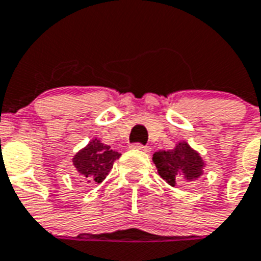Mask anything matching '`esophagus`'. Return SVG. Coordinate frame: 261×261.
<instances>
[{
  "mask_svg": "<svg viewBox=\"0 0 261 261\" xmlns=\"http://www.w3.org/2000/svg\"><path fill=\"white\" fill-rule=\"evenodd\" d=\"M132 148L133 149H139V151L143 152H151V148L147 147V145H141V144H133Z\"/></svg>",
  "mask_w": 261,
  "mask_h": 261,
  "instance_id": "34e87169",
  "label": "esophagus"
}]
</instances>
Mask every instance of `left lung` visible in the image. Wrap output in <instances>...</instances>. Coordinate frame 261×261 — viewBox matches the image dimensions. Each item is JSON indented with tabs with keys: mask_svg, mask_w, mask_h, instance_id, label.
I'll return each instance as SVG.
<instances>
[{
	"mask_svg": "<svg viewBox=\"0 0 261 261\" xmlns=\"http://www.w3.org/2000/svg\"><path fill=\"white\" fill-rule=\"evenodd\" d=\"M152 160L158 168V174L170 186L198 180L206 167L201 155L185 140L179 141L174 149L155 152Z\"/></svg>",
	"mask_w": 261,
	"mask_h": 261,
	"instance_id": "left-lung-1",
	"label": "left lung"
}]
</instances>
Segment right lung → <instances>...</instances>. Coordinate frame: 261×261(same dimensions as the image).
Wrapping results in <instances>:
<instances>
[{
    "label": "right lung",
    "instance_id": "obj_1",
    "mask_svg": "<svg viewBox=\"0 0 261 261\" xmlns=\"http://www.w3.org/2000/svg\"><path fill=\"white\" fill-rule=\"evenodd\" d=\"M121 153L110 149L99 139H93L72 158V164L83 182L101 183L112 170Z\"/></svg>",
    "mask_w": 261,
    "mask_h": 261
}]
</instances>
